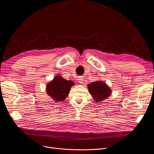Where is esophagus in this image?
<instances>
[{
  "instance_id": "esophagus-1",
  "label": "esophagus",
  "mask_w": 154,
  "mask_h": 154,
  "mask_svg": "<svg viewBox=\"0 0 154 154\" xmlns=\"http://www.w3.org/2000/svg\"><path fill=\"white\" fill-rule=\"evenodd\" d=\"M78 80H79V82L80 83H83V78L82 76H80L78 77Z\"/></svg>"
}]
</instances>
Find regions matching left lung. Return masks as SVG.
<instances>
[{
	"label": "left lung",
	"instance_id": "1",
	"mask_svg": "<svg viewBox=\"0 0 154 154\" xmlns=\"http://www.w3.org/2000/svg\"><path fill=\"white\" fill-rule=\"evenodd\" d=\"M90 93L96 102H101L110 96L112 90L102 81L93 82L88 85Z\"/></svg>",
	"mask_w": 154,
	"mask_h": 154
}]
</instances>
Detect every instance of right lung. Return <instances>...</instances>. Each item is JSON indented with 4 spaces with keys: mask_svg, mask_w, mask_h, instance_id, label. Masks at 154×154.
I'll use <instances>...</instances> for the list:
<instances>
[{
    "mask_svg": "<svg viewBox=\"0 0 154 154\" xmlns=\"http://www.w3.org/2000/svg\"><path fill=\"white\" fill-rule=\"evenodd\" d=\"M74 83L71 80H66L60 75H57L48 84L46 91L55 102H61L68 96Z\"/></svg>",
    "mask_w": 154,
    "mask_h": 154,
    "instance_id": "add662e5",
    "label": "right lung"
}]
</instances>
